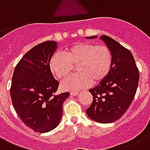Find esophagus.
<instances>
[{"mask_svg": "<svg viewBox=\"0 0 150 150\" xmlns=\"http://www.w3.org/2000/svg\"><path fill=\"white\" fill-rule=\"evenodd\" d=\"M79 94V92L77 91H74V92H71V96H76Z\"/></svg>", "mask_w": 150, "mask_h": 150, "instance_id": "obj_1", "label": "esophagus"}]
</instances>
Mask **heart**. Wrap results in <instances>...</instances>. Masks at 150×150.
I'll return each instance as SVG.
<instances>
[{"label": "heart", "instance_id": "heart-1", "mask_svg": "<svg viewBox=\"0 0 150 150\" xmlns=\"http://www.w3.org/2000/svg\"><path fill=\"white\" fill-rule=\"evenodd\" d=\"M112 54L106 45L79 43L71 46L65 54L56 53L49 61L51 72L64 79L77 65L78 73L68 76L61 83L64 90L77 91L93 84H99L107 78L112 66Z\"/></svg>", "mask_w": 150, "mask_h": 150}]
</instances>
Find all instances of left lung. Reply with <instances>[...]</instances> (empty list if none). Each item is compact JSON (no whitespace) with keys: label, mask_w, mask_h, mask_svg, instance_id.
<instances>
[{"label":"left lung","mask_w":150,"mask_h":150,"mask_svg":"<svg viewBox=\"0 0 150 150\" xmlns=\"http://www.w3.org/2000/svg\"><path fill=\"white\" fill-rule=\"evenodd\" d=\"M100 39L111 51V69L103 82L89 90L93 102L86 109V114L97 122L111 123L121 118L132 104L137 90L139 72L130 50L110 36L103 35Z\"/></svg>","instance_id":"obj_1"}]
</instances>
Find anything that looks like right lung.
Here are the masks:
<instances>
[{
	"instance_id": "add662e5",
	"label": "right lung",
	"mask_w": 150,
	"mask_h": 150,
	"mask_svg": "<svg viewBox=\"0 0 150 150\" xmlns=\"http://www.w3.org/2000/svg\"><path fill=\"white\" fill-rule=\"evenodd\" d=\"M57 42L46 41L25 54L15 68L10 93L13 107L23 123L36 132H47L58 125L63 103L70 93L56 95L59 82L49 61Z\"/></svg>"
}]
</instances>
